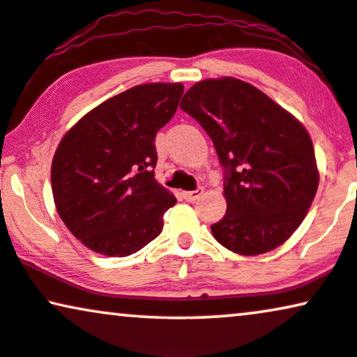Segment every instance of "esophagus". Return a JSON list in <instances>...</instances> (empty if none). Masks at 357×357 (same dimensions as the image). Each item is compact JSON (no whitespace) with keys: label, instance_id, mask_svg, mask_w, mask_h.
<instances>
[{"label":"esophagus","instance_id":"esophagus-1","mask_svg":"<svg viewBox=\"0 0 357 357\" xmlns=\"http://www.w3.org/2000/svg\"><path fill=\"white\" fill-rule=\"evenodd\" d=\"M202 192H204V189L197 188L196 191H186V192H183V197H184V199H186L188 202H192V201L199 199V197L202 196Z\"/></svg>","mask_w":357,"mask_h":357}]
</instances>
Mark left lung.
I'll use <instances>...</instances> for the list:
<instances>
[{"mask_svg": "<svg viewBox=\"0 0 357 357\" xmlns=\"http://www.w3.org/2000/svg\"><path fill=\"white\" fill-rule=\"evenodd\" d=\"M209 135L224 168L227 211L211 225L225 249L259 255L277 249L303 222L319 174L308 132L254 85L201 80L181 102Z\"/></svg>", "mask_w": 357, "mask_h": 357, "instance_id": "8db88e82", "label": "left lung"}]
</instances>
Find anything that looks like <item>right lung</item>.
<instances>
[{"instance_id": "1", "label": "right lung", "mask_w": 357, "mask_h": 357, "mask_svg": "<svg viewBox=\"0 0 357 357\" xmlns=\"http://www.w3.org/2000/svg\"><path fill=\"white\" fill-rule=\"evenodd\" d=\"M183 84H143L108 98L64 135L52 160L57 212L90 250L126 257L163 231L176 197L155 179V137Z\"/></svg>"}]
</instances>
